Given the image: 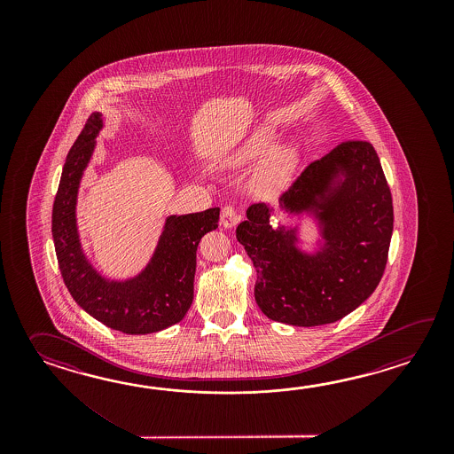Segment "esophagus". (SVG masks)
I'll return each instance as SVG.
<instances>
[{"label": "esophagus", "instance_id": "obj_1", "mask_svg": "<svg viewBox=\"0 0 454 454\" xmlns=\"http://www.w3.org/2000/svg\"><path fill=\"white\" fill-rule=\"evenodd\" d=\"M240 221V215L235 211L233 206H225L223 207V213H221V223H223L225 229H231L233 225H237Z\"/></svg>", "mask_w": 454, "mask_h": 454}]
</instances>
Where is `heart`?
Returning a JSON list of instances; mask_svg holds the SVG:
<instances>
[{
  "label": "heart",
  "instance_id": "b5f03b06",
  "mask_svg": "<svg viewBox=\"0 0 454 454\" xmlns=\"http://www.w3.org/2000/svg\"><path fill=\"white\" fill-rule=\"evenodd\" d=\"M274 141V133L261 128L243 143L240 149L231 157V164L243 165L256 160L264 154ZM299 162V149L294 145H276L266 155L258 172L253 178L254 192L262 198H274L289 186L292 175Z\"/></svg>",
  "mask_w": 454,
  "mask_h": 454
}]
</instances>
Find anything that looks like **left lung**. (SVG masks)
Here are the masks:
<instances>
[{
	"label": "left lung",
	"instance_id": "8db88e82",
	"mask_svg": "<svg viewBox=\"0 0 454 454\" xmlns=\"http://www.w3.org/2000/svg\"><path fill=\"white\" fill-rule=\"evenodd\" d=\"M290 217L318 227L317 250L300 248V223L272 227V209L251 204L237 240L256 268L261 311L292 326H321L344 318L375 292L393 235V198L377 151L348 141L301 172L280 196Z\"/></svg>",
	"mask_w": 454,
	"mask_h": 454
}]
</instances>
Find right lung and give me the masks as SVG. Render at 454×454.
<instances>
[{
	"mask_svg": "<svg viewBox=\"0 0 454 454\" xmlns=\"http://www.w3.org/2000/svg\"><path fill=\"white\" fill-rule=\"evenodd\" d=\"M102 128V114L89 116L63 167L51 214L59 270L71 297L97 321L126 334L157 333L182 321L192 307L198 243L217 229L221 209L168 215L145 270L129 279H106L87 260L76 221L79 184Z\"/></svg>",
	"mask_w": 454,
	"mask_h": 454,
	"instance_id": "obj_1",
	"label": "right lung"
}]
</instances>
